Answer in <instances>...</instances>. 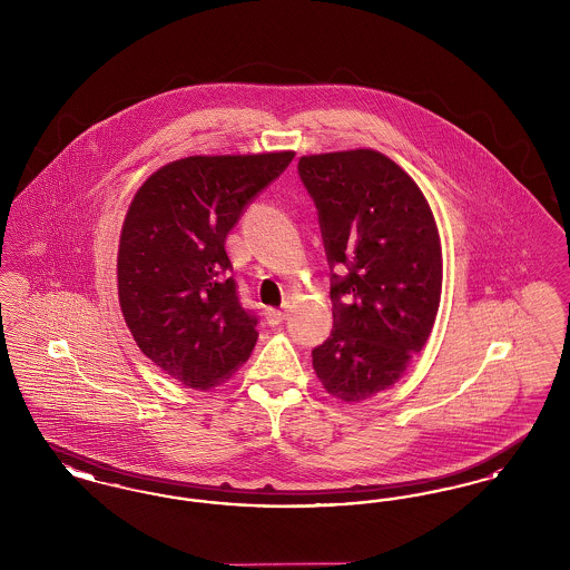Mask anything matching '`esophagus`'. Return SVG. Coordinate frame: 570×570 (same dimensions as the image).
I'll list each match as a JSON object with an SVG mask.
<instances>
[{
    "mask_svg": "<svg viewBox=\"0 0 570 570\" xmlns=\"http://www.w3.org/2000/svg\"><path fill=\"white\" fill-rule=\"evenodd\" d=\"M284 318H286V309H275V307L267 309V323L269 325H279Z\"/></svg>",
    "mask_w": 570,
    "mask_h": 570,
    "instance_id": "esophagus-1",
    "label": "esophagus"
}]
</instances>
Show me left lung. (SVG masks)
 I'll use <instances>...</instances> for the list:
<instances>
[{
	"label": "left lung",
	"mask_w": 570,
	"mask_h": 570,
	"mask_svg": "<svg viewBox=\"0 0 570 570\" xmlns=\"http://www.w3.org/2000/svg\"><path fill=\"white\" fill-rule=\"evenodd\" d=\"M312 194L333 275V328L312 365L331 397L358 404L393 386L428 344L442 295V245L432 207L400 164L376 149L309 154Z\"/></svg>",
	"instance_id": "left-lung-1"
}]
</instances>
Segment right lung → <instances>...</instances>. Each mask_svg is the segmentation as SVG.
<instances>
[{"mask_svg": "<svg viewBox=\"0 0 570 570\" xmlns=\"http://www.w3.org/2000/svg\"><path fill=\"white\" fill-rule=\"evenodd\" d=\"M295 151L188 156L151 173L126 212L117 293L136 346L170 379L207 391L230 379L256 346L226 235L247 200Z\"/></svg>", "mask_w": 570, "mask_h": 570, "instance_id": "obj_1", "label": "right lung"}]
</instances>
